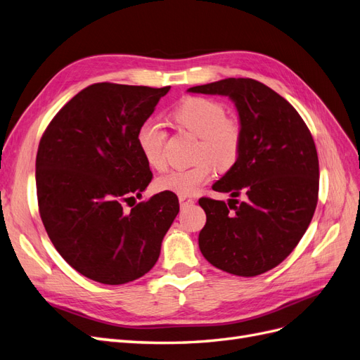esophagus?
I'll use <instances>...</instances> for the list:
<instances>
[{
  "label": "esophagus",
  "instance_id": "34e87169",
  "mask_svg": "<svg viewBox=\"0 0 360 360\" xmlns=\"http://www.w3.org/2000/svg\"><path fill=\"white\" fill-rule=\"evenodd\" d=\"M179 203H181V208H187V207H191V205L194 203V199H190V198H179Z\"/></svg>",
  "mask_w": 360,
  "mask_h": 360
}]
</instances>
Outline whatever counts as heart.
I'll return each instance as SVG.
<instances>
[{
    "mask_svg": "<svg viewBox=\"0 0 360 360\" xmlns=\"http://www.w3.org/2000/svg\"><path fill=\"white\" fill-rule=\"evenodd\" d=\"M173 120L200 139L199 162L188 169H173L157 179V188L187 198L198 194L215 172L213 158L220 167H229L241 150V127L226 117V110L212 99L187 98L172 111ZM166 131L155 119H148L137 129L136 141L143 158L150 167L161 170L166 166ZM210 158L208 159L207 157Z\"/></svg>",
    "mask_w": 360,
    "mask_h": 360,
    "instance_id": "heart-1",
    "label": "heart"
}]
</instances>
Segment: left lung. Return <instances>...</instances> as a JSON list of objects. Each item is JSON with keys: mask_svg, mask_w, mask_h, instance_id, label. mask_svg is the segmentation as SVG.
<instances>
[{"mask_svg": "<svg viewBox=\"0 0 360 360\" xmlns=\"http://www.w3.org/2000/svg\"><path fill=\"white\" fill-rule=\"evenodd\" d=\"M187 91L228 96L241 127L238 158L212 190L245 200L199 199L207 214L199 249L226 273L262 274L295 249L314 217L320 178L314 139L290 102L259 81L226 78Z\"/></svg>", "mask_w": 360, "mask_h": 360, "instance_id": "left-lung-1", "label": "left lung"}]
</instances>
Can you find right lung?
I'll list each match as a JSON object with an SVG mask.
<instances>
[{
	"label": "right lung",
	"instance_id": "1",
	"mask_svg": "<svg viewBox=\"0 0 360 360\" xmlns=\"http://www.w3.org/2000/svg\"><path fill=\"white\" fill-rule=\"evenodd\" d=\"M170 86L98 83L61 108L36 157L39 211L49 240L72 269L105 285L145 276L179 212L162 191L123 211L152 179L136 136Z\"/></svg>",
	"mask_w": 360,
	"mask_h": 360
}]
</instances>
